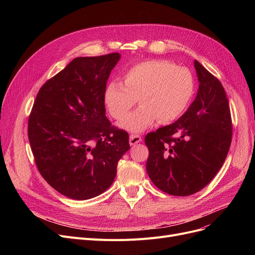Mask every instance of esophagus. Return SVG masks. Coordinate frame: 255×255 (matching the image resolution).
<instances>
[{"instance_id": "obj_1", "label": "esophagus", "mask_w": 255, "mask_h": 255, "mask_svg": "<svg viewBox=\"0 0 255 255\" xmlns=\"http://www.w3.org/2000/svg\"><path fill=\"white\" fill-rule=\"evenodd\" d=\"M140 141H141V137L139 135H130L129 137V143L131 145H134Z\"/></svg>"}]
</instances>
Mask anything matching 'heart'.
<instances>
[{
	"label": "heart",
	"mask_w": 255,
	"mask_h": 255,
	"mask_svg": "<svg viewBox=\"0 0 255 255\" xmlns=\"http://www.w3.org/2000/svg\"><path fill=\"white\" fill-rule=\"evenodd\" d=\"M124 85L112 80L103 91L104 105L116 120H122L137 99L141 107L119 124L131 133H140L157 121L166 124L179 119L194 95L192 72L166 60H146L123 72Z\"/></svg>",
	"instance_id": "b5f03b06"
}]
</instances>
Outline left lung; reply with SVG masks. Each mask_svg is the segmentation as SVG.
Listing matches in <instances>:
<instances>
[{
  "label": "left lung",
  "mask_w": 255,
  "mask_h": 255,
  "mask_svg": "<svg viewBox=\"0 0 255 255\" xmlns=\"http://www.w3.org/2000/svg\"><path fill=\"white\" fill-rule=\"evenodd\" d=\"M199 87L195 100L175 123L145 135L146 171L170 195H191L217 175L229 153L233 126L229 100L219 80L194 61Z\"/></svg>",
  "instance_id": "8db88e82"
}]
</instances>
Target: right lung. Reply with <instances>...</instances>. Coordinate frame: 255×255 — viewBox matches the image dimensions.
<instances>
[{
    "mask_svg": "<svg viewBox=\"0 0 255 255\" xmlns=\"http://www.w3.org/2000/svg\"><path fill=\"white\" fill-rule=\"evenodd\" d=\"M118 52L72 60L39 90L28 136L43 179L77 200L95 197L113 184L129 135L105 116L103 91Z\"/></svg>",
    "mask_w": 255,
    "mask_h": 255,
    "instance_id": "right-lung-1",
    "label": "right lung"
}]
</instances>
